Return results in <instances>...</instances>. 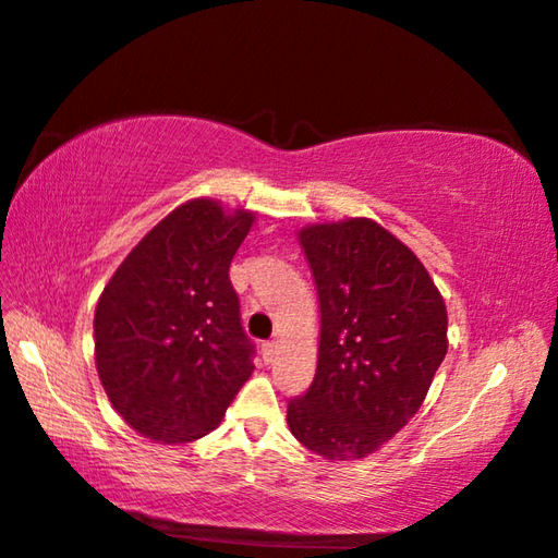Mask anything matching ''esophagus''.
Instances as JSON below:
<instances>
[{
  "label": "esophagus",
  "mask_w": 558,
  "mask_h": 558,
  "mask_svg": "<svg viewBox=\"0 0 558 558\" xmlns=\"http://www.w3.org/2000/svg\"><path fill=\"white\" fill-rule=\"evenodd\" d=\"M276 352H278V345L272 340H268V342H264V345H260V354H264V362L266 364L272 362V357H276Z\"/></svg>",
  "instance_id": "1"
}]
</instances>
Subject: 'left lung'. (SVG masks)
I'll list each match as a JSON object with an SVG mask.
<instances>
[{
  "label": "left lung",
  "mask_w": 558,
  "mask_h": 558,
  "mask_svg": "<svg viewBox=\"0 0 558 558\" xmlns=\"http://www.w3.org/2000/svg\"><path fill=\"white\" fill-rule=\"evenodd\" d=\"M322 310L314 381L288 402L290 432L326 460L381 448L426 398L448 316L422 260L369 218L300 230Z\"/></svg>",
  "instance_id": "obj_1"
}]
</instances>
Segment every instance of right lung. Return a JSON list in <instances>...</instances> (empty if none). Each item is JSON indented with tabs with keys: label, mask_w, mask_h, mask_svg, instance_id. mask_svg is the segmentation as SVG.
<instances>
[{
	"label": "right lung",
	"mask_w": 558,
	"mask_h": 558,
	"mask_svg": "<svg viewBox=\"0 0 558 558\" xmlns=\"http://www.w3.org/2000/svg\"><path fill=\"white\" fill-rule=\"evenodd\" d=\"M254 213L192 198L141 240L105 286L93 333L112 408L141 436L186 444L222 422L254 372L230 264Z\"/></svg>",
	"instance_id": "obj_1"
}]
</instances>
